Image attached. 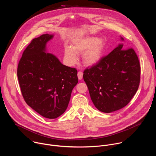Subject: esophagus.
<instances>
[{
  "instance_id": "obj_1",
  "label": "esophagus",
  "mask_w": 156,
  "mask_h": 156,
  "mask_svg": "<svg viewBox=\"0 0 156 156\" xmlns=\"http://www.w3.org/2000/svg\"><path fill=\"white\" fill-rule=\"evenodd\" d=\"M78 78L80 80H82V78H83V73L80 71L78 72Z\"/></svg>"
}]
</instances>
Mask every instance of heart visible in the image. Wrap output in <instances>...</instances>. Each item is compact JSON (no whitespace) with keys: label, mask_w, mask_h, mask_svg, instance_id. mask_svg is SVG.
<instances>
[{"label":"heart","mask_w":156,"mask_h":156,"mask_svg":"<svg viewBox=\"0 0 156 156\" xmlns=\"http://www.w3.org/2000/svg\"><path fill=\"white\" fill-rule=\"evenodd\" d=\"M104 49V42L97 37H86L76 40L71 48L65 50V58L70 65L77 61V55L83 54L82 62L87 66L97 64L101 59Z\"/></svg>","instance_id":"obj_1"}]
</instances>
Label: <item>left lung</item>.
<instances>
[{
  "instance_id": "obj_1",
  "label": "left lung",
  "mask_w": 156,
  "mask_h": 156,
  "mask_svg": "<svg viewBox=\"0 0 156 156\" xmlns=\"http://www.w3.org/2000/svg\"><path fill=\"white\" fill-rule=\"evenodd\" d=\"M120 40L124 41L120 36ZM119 44L107 56L83 72L91 99L101 112L110 113L126 106L136 94L140 81V65L132 48Z\"/></svg>"
}]
</instances>
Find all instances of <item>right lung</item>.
Wrapping results in <instances>:
<instances>
[{"instance_id":"right-lung-1","label":"right lung","mask_w":156,"mask_h":156,"mask_svg":"<svg viewBox=\"0 0 156 156\" xmlns=\"http://www.w3.org/2000/svg\"><path fill=\"white\" fill-rule=\"evenodd\" d=\"M54 34L32 40L19 62L17 76L27 104L42 117L54 119L68 107L72 91L78 82L77 70L63 65L48 53L46 45Z\"/></svg>"}]
</instances>
